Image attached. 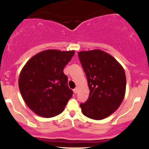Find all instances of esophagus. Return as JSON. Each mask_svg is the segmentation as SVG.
<instances>
[{
	"label": "esophagus",
	"mask_w": 149,
	"mask_h": 149,
	"mask_svg": "<svg viewBox=\"0 0 149 149\" xmlns=\"http://www.w3.org/2000/svg\"><path fill=\"white\" fill-rule=\"evenodd\" d=\"M77 92H78V88H76L75 89H73V92H74L75 94H76Z\"/></svg>",
	"instance_id": "1"
}]
</instances>
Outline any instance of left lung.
Returning a JSON list of instances; mask_svg holds the SVG:
<instances>
[{"mask_svg": "<svg viewBox=\"0 0 149 149\" xmlns=\"http://www.w3.org/2000/svg\"><path fill=\"white\" fill-rule=\"evenodd\" d=\"M78 55L90 90L88 101L80 104L81 111L89 118H105L118 109L125 97L124 69L115 58L100 49L80 51Z\"/></svg>", "mask_w": 149, "mask_h": 149, "instance_id": "left-lung-1", "label": "left lung"}]
</instances>
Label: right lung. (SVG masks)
<instances>
[{"label": "right lung", "mask_w": 149, "mask_h": 149, "mask_svg": "<svg viewBox=\"0 0 149 149\" xmlns=\"http://www.w3.org/2000/svg\"><path fill=\"white\" fill-rule=\"evenodd\" d=\"M75 51L47 49L34 55L26 63L19 78L23 100L38 116L52 118L60 114L72 97L64 73L65 66Z\"/></svg>", "instance_id": "obj_1"}]
</instances>
